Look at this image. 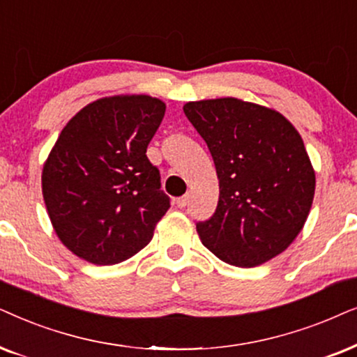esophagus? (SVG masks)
Masks as SVG:
<instances>
[{"label": "esophagus", "instance_id": "esophagus-1", "mask_svg": "<svg viewBox=\"0 0 357 357\" xmlns=\"http://www.w3.org/2000/svg\"><path fill=\"white\" fill-rule=\"evenodd\" d=\"M188 202H189V196L186 194V196H183V197H178L176 199V206H178L179 208H184L188 206Z\"/></svg>", "mask_w": 357, "mask_h": 357}]
</instances>
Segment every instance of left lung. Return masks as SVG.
Here are the masks:
<instances>
[{
    "label": "left lung",
    "mask_w": 357,
    "mask_h": 357,
    "mask_svg": "<svg viewBox=\"0 0 357 357\" xmlns=\"http://www.w3.org/2000/svg\"><path fill=\"white\" fill-rule=\"evenodd\" d=\"M183 109L208 146L220 188L213 215L196 225L204 246L240 268L281 255L301 234L315 194V171L296 127L236 98Z\"/></svg>",
    "instance_id": "obj_1"
}]
</instances>
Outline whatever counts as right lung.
Wrapping results in <instances>:
<instances>
[{"instance_id":"1","label":"right lung","mask_w":357,"mask_h":357,"mask_svg":"<svg viewBox=\"0 0 357 357\" xmlns=\"http://www.w3.org/2000/svg\"><path fill=\"white\" fill-rule=\"evenodd\" d=\"M160 99H98L66 123L42 171L50 222L66 248L93 264H117L153 238L169 208L146 146L165 116Z\"/></svg>"}]
</instances>
